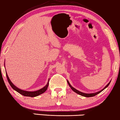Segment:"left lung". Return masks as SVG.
Segmentation results:
<instances>
[{"instance_id":"obj_1","label":"left lung","mask_w":120,"mask_h":120,"mask_svg":"<svg viewBox=\"0 0 120 120\" xmlns=\"http://www.w3.org/2000/svg\"><path fill=\"white\" fill-rule=\"evenodd\" d=\"M67 82H68V84H69V86H70V87L71 88V89H72V90H73V91H74V92H75L76 93L80 95V96H82L86 97H91L95 96H96V95L98 94H99V93H101V92L102 91H103V90H104V89H106V88L107 87V86H109V84H110V83H111V81L109 82V83H108L107 84L106 86H105V88H104L102 89V90H99V91L97 92H96V93H83V92H80V91H79V90H78L77 89H76L75 88H74V87H73V86H71V84H70V83H69L68 80H67Z\"/></svg>"}]
</instances>
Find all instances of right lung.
Segmentation results:
<instances>
[{
  "mask_svg": "<svg viewBox=\"0 0 120 120\" xmlns=\"http://www.w3.org/2000/svg\"><path fill=\"white\" fill-rule=\"evenodd\" d=\"M4 66H5V63H4ZM6 76H7V79H8V82H9L10 86H11V87L14 90H15V91L18 92V93L21 94L23 95V96H26V97H34L38 96H39V95L44 93V92H45L46 90H47V88H48V86H49V79L48 80V82H47V84H46L45 86H44L42 88L39 89V90H36V91H33V92L27 91V90H22V89L18 88L16 86H14V85L13 84V83L11 81V80H10L9 78L8 77V74H7V73H6Z\"/></svg>",
  "mask_w": 120,
  "mask_h": 120,
  "instance_id": "1",
  "label": "right lung"
}]
</instances>
